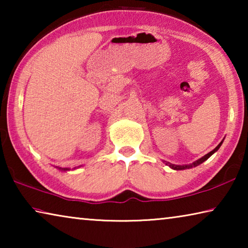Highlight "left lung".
<instances>
[{
  "label": "left lung",
  "mask_w": 248,
  "mask_h": 248,
  "mask_svg": "<svg viewBox=\"0 0 248 248\" xmlns=\"http://www.w3.org/2000/svg\"><path fill=\"white\" fill-rule=\"evenodd\" d=\"M221 144H222V142L221 143L217 146V148L215 149V150H212L211 152L210 153H208V154H205L203 157H201V158H199L198 161H196V162H194L192 163V164H189V165H174V164H169V163H166V164H169L171 169H174V170H186V169H191V167H196V166H198L199 164H201V163H203L205 159H208L210 156H211V155L216 152V151H217L219 150V148L221 146Z\"/></svg>",
  "instance_id": "left-lung-1"
}]
</instances>
